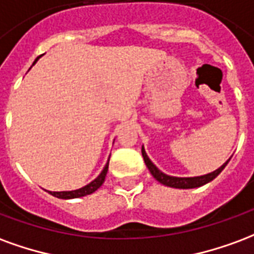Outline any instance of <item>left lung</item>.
<instances>
[{"label": "left lung", "instance_id": "8db88e82", "mask_svg": "<svg viewBox=\"0 0 254 254\" xmlns=\"http://www.w3.org/2000/svg\"><path fill=\"white\" fill-rule=\"evenodd\" d=\"M142 155H143V160H145L146 166L149 168L150 173L151 176L154 177L155 180L161 183V184H164L166 187H172V188H180V190H190V188H197V187H201L207 184V183H210L215 179L216 176L221 173L222 170L225 169V166L227 165V162L230 160H227L221 166V168H218L214 172H211L208 175L204 176H197V177H175V176H168L165 175L164 172H161L157 166L150 161V158L146 154L145 149L142 147Z\"/></svg>", "mask_w": 254, "mask_h": 254}]
</instances>
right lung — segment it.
Returning a JSON list of instances; mask_svg holds the SVG:
<instances>
[{
  "mask_svg": "<svg viewBox=\"0 0 254 254\" xmlns=\"http://www.w3.org/2000/svg\"><path fill=\"white\" fill-rule=\"evenodd\" d=\"M39 58H40V57H38L36 61H38ZM36 61H35V62H36ZM35 62H33V64H35ZM108 165L109 160L108 162H107V165L104 166L103 172H101L92 183H89L88 186L82 187V188H79V190H64V192H51V190H50V193L53 196H55V197H58V199H77V197H82V196L90 195V193H93L94 190H97L100 187L103 186V183H104L105 180V176H107V172H108Z\"/></svg>",
  "mask_w": 254,
  "mask_h": 254,
  "instance_id": "right-lung-1",
  "label": "right lung"
}]
</instances>
